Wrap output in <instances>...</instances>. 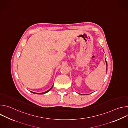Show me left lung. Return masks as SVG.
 I'll return each mask as SVG.
<instances>
[{
  "label": "left lung",
  "instance_id": "left-lung-1",
  "mask_svg": "<svg viewBox=\"0 0 128 128\" xmlns=\"http://www.w3.org/2000/svg\"><path fill=\"white\" fill-rule=\"evenodd\" d=\"M106 66H107V62H106ZM106 69H107V68Z\"/></svg>",
  "mask_w": 128,
  "mask_h": 128
}]
</instances>
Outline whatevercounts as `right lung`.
Returning a JSON list of instances; mask_svg holds the SVG:
<instances>
[{"instance_id":"add662e5","label":"right lung","mask_w":128,"mask_h":128,"mask_svg":"<svg viewBox=\"0 0 128 128\" xmlns=\"http://www.w3.org/2000/svg\"><path fill=\"white\" fill-rule=\"evenodd\" d=\"M52 86L50 89V90H47V91H46V92H44V93H34V92H32V93H34V94H45V93H46L47 92H48V91H50L51 89H52Z\"/></svg>"}]
</instances>
